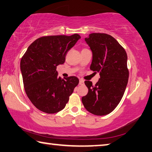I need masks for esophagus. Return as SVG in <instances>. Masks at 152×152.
Returning a JSON list of instances; mask_svg holds the SVG:
<instances>
[{
	"mask_svg": "<svg viewBox=\"0 0 152 152\" xmlns=\"http://www.w3.org/2000/svg\"><path fill=\"white\" fill-rule=\"evenodd\" d=\"M79 85H85V81H84L83 80H80V81H79Z\"/></svg>",
	"mask_w": 152,
	"mask_h": 152,
	"instance_id": "1",
	"label": "esophagus"
}]
</instances>
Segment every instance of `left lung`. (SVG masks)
Listing matches in <instances>:
<instances>
[{
    "instance_id": "1",
    "label": "left lung",
    "mask_w": 152,
    "mask_h": 152,
    "mask_svg": "<svg viewBox=\"0 0 152 152\" xmlns=\"http://www.w3.org/2000/svg\"><path fill=\"white\" fill-rule=\"evenodd\" d=\"M85 41L93 52L90 69L99 72L100 78L95 85L89 80L85 82L88 92L82 102L91 114L105 115L117 107L123 97L129 76L127 55L118 42L107 34L92 33Z\"/></svg>"
}]
</instances>
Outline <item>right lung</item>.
<instances>
[{
	"mask_svg": "<svg viewBox=\"0 0 152 152\" xmlns=\"http://www.w3.org/2000/svg\"><path fill=\"white\" fill-rule=\"evenodd\" d=\"M80 38L72 36H46L29 46L21 57L20 68L26 93L32 104L42 112L55 114L66 107L69 96L78 85L76 76L61 78L57 66Z\"/></svg>",
	"mask_w": 152,
	"mask_h": 152,
	"instance_id": "1",
	"label": "right lung"
}]
</instances>
